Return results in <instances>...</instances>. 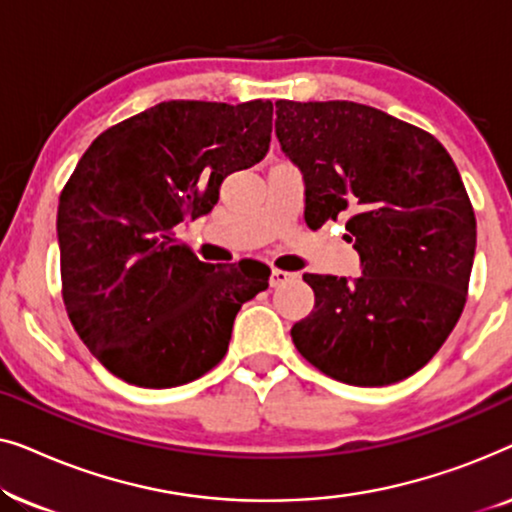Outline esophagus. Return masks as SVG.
Segmentation results:
<instances>
[{
  "mask_svg": "<svg viewBox=\"0 0 512 512\" xmlns=\"http://www.w3.org/2000/svg\"><path fill=\"white\" fill-rule=\"evenodd\" d=\"M289 279H293V272H286V270L272 268V272H270V286L286 284V282H289Z\"/></svg>",
  "mask_w": 512,
  "mask_h": 512,
  "instance_id": "obj_1",
  "label": "esophagus"
}]
</instances>
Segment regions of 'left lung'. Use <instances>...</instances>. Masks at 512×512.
Instances as JSON below:
<instances>
[{
	"instance_id": "left-lung-1",
	"label": "left lung",
	"mask_w": 512,
	"mask_h": 512,
	"mask_svg": "<svg viewBox=\"0 0 512 512\" xmlns=\"http://www.w3.org/2000/svg\"><path fill=\"white\" fill-rule=\"evenodd\" d=\"M275 132L303 172L310 228L347 219L361 277L303 275L314 310L291 328L321 373L354 387L401 382L464 312L475 214L436 137L366 104L279 100Z\"/></svg>"
}]
</instances>
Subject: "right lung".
<instances>
[{"label":"right lung","instance_id":"1","mask_svg":"<svg viewBox=\"0 0 512 512\" xmlns=\"http://www.w3.org/2000/svg\"><path fill=\"white\" fill-rule=\"evenodd\" d=\"M272 102L170 100L104 130L62 188V298L90 354L123 382L167 389L228 352L268 265L202 263L174 237L212 212L230 172L270 149Z\"/></svg>","mask_w":512,"mask_h":512}]
</instances>
